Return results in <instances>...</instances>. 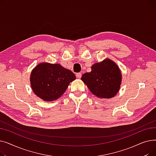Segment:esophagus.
Instances as JSON below:
<instances>
[{
	"instance_id": "obj_1",
	"label": "esophagus",
	"mask_w": 156,
	"mask_h": 156,
	"mask_svg": "<svg viewBox=\"0 0 156 156\" xmlns=\"http://www.w3.org/2000/svg\"><path fill=\"white\" fill-rule=\"evenodd\" d=\"M76 76L77 78H80L81 77V73H77L76 75Z\"/></svg>"
}]
</instances>
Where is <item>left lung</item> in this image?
<instances>
[{"label":"left lung","mask_w":156,"mask_h":156,"mask_svg":"<svg viewBox=\"0 0 156 156\" xmlns=\"http://www.w3.org/2000/svg\"><path fill=\"white\" fill-rule=\"evenodd\" d=\"M91 71L83 74L81 80L94 95L101 99H111L119 92L122 74L116 62L106 58L94 64Z\"/></svg>","instance_id":"1"}]
</instances>
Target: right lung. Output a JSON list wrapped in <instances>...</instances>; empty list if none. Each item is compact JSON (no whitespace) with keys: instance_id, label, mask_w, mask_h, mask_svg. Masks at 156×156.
Segmentation results:
<instances>
[{"instance_id":"right-lung-1","label":"right lung","mask_w":156,"mask_h":156,"mask_svg":"<svg viewBox=\"0 0 156 156\" xmlns=\"http://www.w3.org/2000/svg\"><path fill=\"white\" fill-rule=\"evenodd\" d=\"M75 79V74L61 64L44 62L32 69L30 80L35 94L44 101L51 102L61 97Z\"/></svg>"}]
</instances>
